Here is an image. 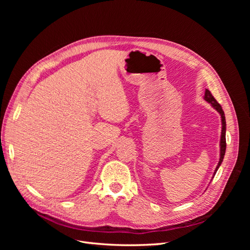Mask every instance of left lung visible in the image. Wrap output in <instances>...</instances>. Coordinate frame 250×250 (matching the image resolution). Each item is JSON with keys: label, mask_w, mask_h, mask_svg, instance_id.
Here are the masks:
<instances>
[{"label": "left lung", "mask_w": 250, "mask_h": 250, "mask_svg": "<svg viewBox=\"0 0 250 250\" xmlns=\"http://www.w3.org/2000/svg\"><path fill=\"white\" fill-rule=\"evenodd\" d=\"M204 100H206L208 103H209L211 105V107H214L219 113H220L221 116V124H222V128H221V138H220V158H219V162H218V165L217 167L215 169V172H214V175L213 177L215 176L216 172L218 171L219 167H220L222 162H223V158H224V155H225V150H226V140H225V133H226V121H225V116H224V111L222 110V107L221 105L219 104L215 98L213 97V95L210 94V92L208 89H206V93H204Z\"/></svg>", "instance_id": "left-lung-1"}]
</instances>
